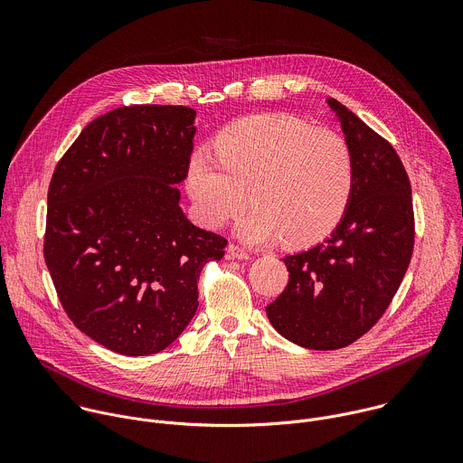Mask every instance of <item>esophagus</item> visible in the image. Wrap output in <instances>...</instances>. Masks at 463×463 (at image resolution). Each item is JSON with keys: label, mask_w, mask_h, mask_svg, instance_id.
<instances>
[{"label": "esophagus", "mask_w": 463, "mask_h": 463, "mask_svg": "<svg viewBox=\"0 0 463 463\" xmlns=\"http://www.w3.org/2000/svg\"><path fill=\"white\" fill-rule=\"evenodd\" d=\"M227 250H229V254H231L232 258H236V260H247V258L250 256L243 247H240V245H236V243H231V245L227 247Z\"/></svg>", "instance_id": "esophagus-1"}]
</instances>
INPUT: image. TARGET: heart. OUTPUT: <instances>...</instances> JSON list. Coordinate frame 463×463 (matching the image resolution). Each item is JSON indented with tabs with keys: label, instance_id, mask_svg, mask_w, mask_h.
Wrapping results in <instances>:
<instances>
[{
	"label": "heart",
	"instance_id": "obj_1",
	"mask_svg": "<svg viewBox=\"0 0 463 463\" xmlns=\"http://www.w3.org/2000/svg\"><path fill=\"white\" fill-rule=\"evenodd\" d=\"M213 148L214 157H190L184 177L211 229L225 227L249 202L252 209L238 225L245 241L282 238L284 245L304 249L332 234L350 209L355 156L337 131L288 113H263L223 126Z\"/></svg>",
	"mask_w": 463,
	"mask_h": 463
}]
</instances>
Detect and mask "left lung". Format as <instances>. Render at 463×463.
<instances>
[{
	"label": "left lung",
	"mask_w": 463,
	"mask_h": 463,
	"mask_svg": "<svg viewBox=\"0 0 463 463\" xmlns=\"http://www.w3.org/2000/svg\"><path fill=\"white\" fill-rule=\"evenodd\" d=\"M355 156V188L341 225L322 243L286 256L289 280L266 311L277 332L309 350H339L383 317L414 249L407 170L393 146L327 99Z\"/></svg>",
	"instance_id": "1"
}]
</instances>
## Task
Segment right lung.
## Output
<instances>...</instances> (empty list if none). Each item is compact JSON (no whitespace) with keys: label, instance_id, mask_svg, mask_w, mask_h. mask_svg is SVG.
<instances>
[{"label":"right lung","instance_id":"right-lung-1","mask_svg":"<svg viewBox=\"0 0 463 463\" xmlns=\"http://www.w3.org/2000/svg\"><path fill=\"white\" fill-rule=\"evenodd\" d=\"M186 106H122L90 122L58 161L43 258L63 311L104 348L150 355L197 309V280L227 240L192 225L179 184L194 148Z\"/></svg>","mask_w":463,"mask_h":463}]
</instances>
